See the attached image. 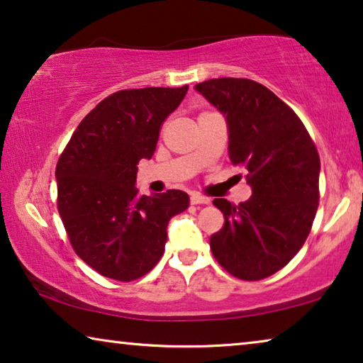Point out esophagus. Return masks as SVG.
I'll return each mask as SVG.
<instances>
[{
  "label": "esophagus",
  "mask_w": 363,
  "mask_h": 363,
  "mask_svg": "<svg viewBox=\"0 0 363 363\" xmlns=\"http://www.w3.org/2000/svg\"><path fill=\"white\" fill-rule=\"evenodd\" d=\"M191 203L192 205H199V203H210V199L202 197L200 194H192L191 196Z\"/></svg>",
  "instance_id": "esophagus-1"
}]
</instances>
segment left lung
<instances>
[{
    "instance_id": "8db88e82",
    "label": "left lung",
    "mask_w": 363,
    "mask_h": 363,
    "mask_svg": "<svg viewBox=\"0 0 363 363\" xmlns=\"http://www.w3.org/2000/svg\"><path fill=\"white\" fill-rule=\"evenodd\" d=\"M196 89L225 116L230 160L252 187L240 205L213 200L225 223L210 236V250L235 277L266 279L310 235L320 202V155L300 117L264 84L215 78Z\"/></svg>"
}]
</instances>
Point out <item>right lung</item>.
<instances>
[{
    "mask_svg": "<svg viewBox=\"0 0 363 363\" xmlns=\"http://www.w3.org/2000/svg\"><path fill=\"white\" fill-rule=\"evenodd\" d=\"M189 89H122L86 116L55 169L57 207L74 252L104 277L132 282L164 252L172 216L189 207L182 191L153 197L135 187L137 164L151 158L160 128Z\"/></svg>",
    "mask_w": 363,
    "mask_h": 363,
    "instance_id": "right-lung-1",
    "label": "right lung"
}]
</instances>
